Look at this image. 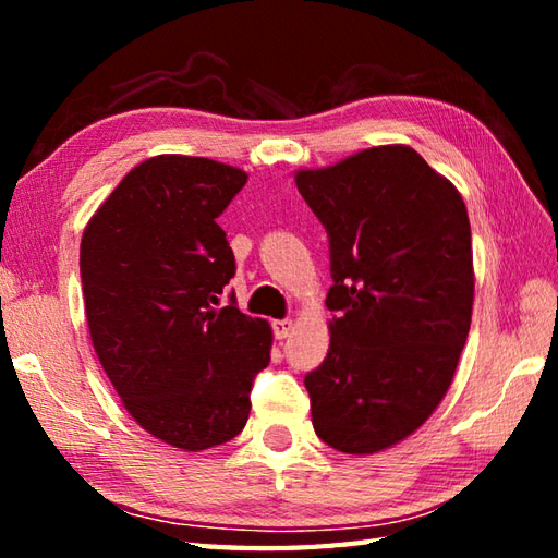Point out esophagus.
<instances>
[{
	"mask_svg": "<svg viewBox=\"0 0 558 558\" xmlns=\"http://www.w3.org/2000/svg\"><path fill=\"white\" fill-rule=\"evenodd\" d=\"M292 318H278V322H272V336H276L278 340H286L290 333H292Z\"/></svg>",
	"mask_w": 558,
	"mask_h": 558,
	"instance_id": "34e87169",
	"label": "esophagus"
}]
</instances>
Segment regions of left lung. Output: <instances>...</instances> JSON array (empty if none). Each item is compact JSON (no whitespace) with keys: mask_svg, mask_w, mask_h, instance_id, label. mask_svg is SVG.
I'll return each instance as SVG.
<instances>
[{"mask_svg":"<svg viewBox=\"0 0 558 558\" xmlns=\"http://www.w3.org/2000/svg\"><path fill=\"white\" fill-rule=\"evenodd\" d=\"M328 232L330 348L304 376L316 436L342 453L396 446L429 420L465 348L475 270L458 189L410 146L300 170Z\"/></svg>","mask_w":558,"mask_h":558,"instance_id":"obj_1","label":"left lung"}]
</instances>
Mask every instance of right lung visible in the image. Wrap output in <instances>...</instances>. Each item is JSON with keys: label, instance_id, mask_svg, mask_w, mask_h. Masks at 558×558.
I'll return each instance as SVG.
<instances>
[{"label": "right lung", "instance_id": "right-lung-1", "mask_svg": "<svg viewBox=\"0 0 558 558\" xmlns=\"http://www.w3.org/2000/svg\"><path fill=\"white\" fill-rule=\"evenodd\" d=\"M246 172L208 158L136 165L83 230L90 340L129 414L160 441L206 450L244 429L270 362L264 318L228 306L234 254L218 225Z\"/></svg>", "mask_w": 558, "mask_h": 558}]
</instances>
